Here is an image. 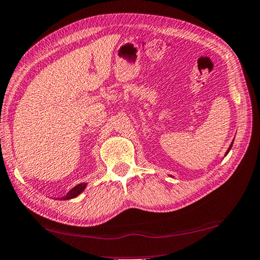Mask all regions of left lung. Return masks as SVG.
<instances>
[{"label":"left lung","mask_w":260,"mask_h":260,"mask_svg":"<svg viewBox=\"0 0 260 260\" xmlns=\"http://www.w3.org/2000/svg\"><path fill=\"white\" fill-rule=\"evenodd\" d=\"M231 148H232V144H231V146H230V148H229V150H228V152H226V154H228V153H229V151L231 150Z\"/></svg>","instance_id":"left-lung-1"}]
</instances>
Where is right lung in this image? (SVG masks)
<instances>
[{
    "mask_svg": "<svg viewBox=\"0 0 260 260\" xmlns=\"http://www.w3.org/2000/svg\"><path fill=\"white\" fill-rule=\"evenodd\" d=\"M85 187H86V183L78 184V185H76L74 188H72V190H70L67 193V196L63 197L62 199L63 200H69V199H73V198H76L78 194H81V193L84 191Z\"/></svg>",
    "mask_w": 260,
    "mask_h": 260,
    "instance_id": "1",
    "label": "right lung"
}]
</instances>
